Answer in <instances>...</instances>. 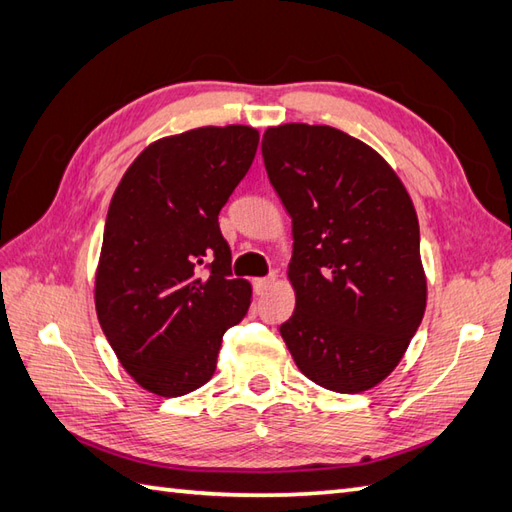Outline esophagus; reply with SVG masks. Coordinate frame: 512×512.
<instances>
[{
    "instance_id": "34e87169",
    "label": "esophagus",
    "mask_w": 512,
    "mask_h": 512,
    "mask_svg": "<svg viewBox=\"0 0 512 512\" xmlns=\"http://www.w3.org/2000/svg\"><path fill=\"white\" fill-rule=\"evenodd\" d=\"M277 284V275L270 273L268 277H262V279H255V290L259 292V295H264V292H268L270 288H273Z\"/></svg>"
}]
</instances>
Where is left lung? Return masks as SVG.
Returning a JSON list of instances; mask_svg holds the SVG:
<instances>
[{
  "label": "left lung",
  "mask_w": 512,
  "mask_h": 512,
  "mask_svg": "<svg viewBox=\"0 0 512 512\" xmlns=\"http://www.w3.org/2000/svg\"><path fill=\"white\" fill-rule=\"evenodd\" d=\"M262 154L295 239L297 306L279 332L312 383L361 394L394 372L427 308L416 209L376 149L330 125L268 127Z\"/></svg>",
  "instance_id": "1"
}]
</instances>
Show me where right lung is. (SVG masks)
I'll list each match as a JSON object with an SVG mask.
<instances>
[{
    "label": "right lung",
    "instance_id": "right-lung-1",
    "mask_svg": "<svg viewBox=\"0 0 512 512\" xmlns=\"http://www.w3.org/2000/svg\"><path fill=\"white\" fill-rule=\"evenodd\" d=\"M248 125L198 127L154 140L118 182L107 211L96 317L118 361L156 396L209 383L222 336L253 288L231 277L217 215L257 154Z\"/></svg>",
    "mask_w": 512,
    "mask_h": 512
}]
</instances>
